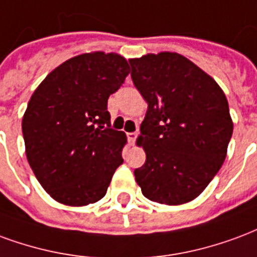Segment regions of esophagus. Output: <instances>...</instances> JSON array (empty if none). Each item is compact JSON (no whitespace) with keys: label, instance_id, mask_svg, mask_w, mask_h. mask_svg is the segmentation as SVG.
Here are the masks:
<instances>
[{"label":"esophagus","instance_id":"34e87169","mask_svg":"<svg viewBox=\"0 0 257 257\" xmlns=\"http://www.w3.org/2000/svg\"><path fill=\"white\" fill-rule=\"evenodd\" d=\"M137 137H138L137 133H127V140H128V142H130V145H133V144L136 142Z\"/></svg>","mask_w":257,"mask_h":257}]
</instances>
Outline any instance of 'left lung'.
I'll return each mask as SVG.
<instances>
[{
    "label": "left lung",
    "instance_id": "1",
    "mask_svg": "<svg viewBox=\"0 0 257 257\" xmlns=\"http://www.w3.org/2000/svg\"><path fill=\"white\" fill-rule=\"evenodd\" d=\"M131 79L148 102L137 144L147 153L137 183L151 201L179 205L200 196L222 167L233 121L223 90L178 53L131 59Z\"/></svg>",
    "mask_w": 257,
    "mask_h": 257
}]
</instances>
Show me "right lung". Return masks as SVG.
I'll list each match as a JSON object with an SVG mask.
<instances>
[{
	"mask_svg": "<svg viewBox=\"0 0 257 257\" xmlns=\"http://www.w3.org/2000/svg\"><path fill=\"white\" fill-rule=\"evenodd\" d=\"M130 65L116 53L79 54L53 69L24 112L26 155L50 197L83 207L105 196L127 138L110 128L108 98Z\"/></svg>",
	"mask_w": 257,
	"mask_h": 257,
	"instance_id": "1",
	"label": "right lung"
}]
</instances>
